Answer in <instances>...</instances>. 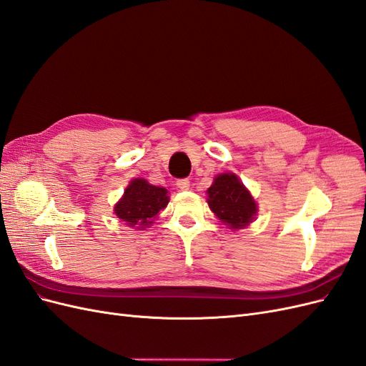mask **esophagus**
<instances>
[{"label":"esophagus","instance_id":"1","mask_svg":"<svg viewBox=\"0 0 366 366\" xmlns=\"http://www.w3.org/2000/svg\"><path fill=\"white\" fill-rule=\"evenodd\" d=\"M177 187H179L180 191H187L191 187V182L187 179H180V180H177Z\"/></svg>","mask_w":366,"mask_h":366}]
</instances>
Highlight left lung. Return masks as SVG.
<instances>
[{"label":"left lung","instance_id":"1","mask_svg":"<svg viewBox=\"0 0 366 366\" xmlns=\"http://www.w3.org/2000/svg\"><path fill=\"white\" fill-rule=\"evenodd\" d=\"M212 212L232 229L246 227L257 214V203L235 174H221L207 189Z\"/></svg>","mask_w":366,"mask_h":366}]
</instances>
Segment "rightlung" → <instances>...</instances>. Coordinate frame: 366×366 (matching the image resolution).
I'll return each instance as SVG.
<instances>
[{
	"mask_svg": "<svg viewBox=\"0 0 366 366\" xmlns=\"http://www.w3.org/2000/svg\"><path fill=\"white\" fill-rule=\"evenodd\" d=\"M166 194L168 191L164 187L152 186L147 180L136 179L125 189L124 197L114 207V212L131 227H147L168 204L169 198Z\"/></svg>",
	"mask_w": 366,
	"mask_h": 366,
	"instance_id": "1",
	"label": "right lung"
}]
</instances>
